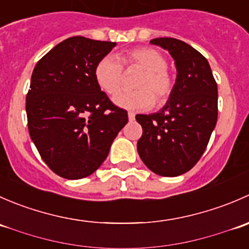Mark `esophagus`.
Returning a JSON list of instances; mask_svg holds the SVG:
<instances>
[{
	"mask_svg": "<svg viewBox=\"0 0 249 249\" xmlns=\"http://www.w3.org/2000/svg\"><path fill=\"white\" fill-rule=\"evenodd\" d=\"M127 117H129L130 122H132V120H135V113L129 112V113H127Z\"/></svg>",
	"mask_w": 249,
	"mask_h": 249,
	"instance_id": "1",
	"label": "esophagus"
}]
</instances>
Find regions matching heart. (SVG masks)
Segmentation results:
<instances>
[{"mask_svg": "<svg viewBox=\"0 0 249 249\" xmlns=\"http://www.w3.org/2000/svg\"><path fill=\"white\" fill-rule=\"evenodd\" d=\"M139 70L141 74L135 82L136 91L123 92L114 99L118 106L132 110H145L155 104L162 106L169 101L175 89V76L167 69V59L161 52L152 47L129 49L100 60L94 70L97 85L109 96L120 91L124 83V70Z\"/></svg>", "mask_w": 249, "mask_h": 249, "instance_id": "heart-1", "label": "heart"}]
</instances>
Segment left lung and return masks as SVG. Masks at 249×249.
<instances>
[{
  "label": "left lung",
  "instance_id": "8db88e82",
  "mask_svg": "<svg viewBox=\"0 0 249 249\" xmlns=\"http://www.w3.org/2000/svg\"><path fill=\"white\" fill-rule=\"evenodd\" d=\"M150 43L169 50L177 79L164 108L136 115L143 130L137 150L150 171L176 177L193 169L207 147L218 118L217 83L207 59L185 42L160 37Z\"/></svg>",
  "mask_w": 249,
  "mask_h": 249
}]
</instances>
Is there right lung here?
<instances>
[{
	"mask_svg": "<svg viewBox=\"0 0 249 249\" xmlns=\"http://www.w3.org/2000/svg\"><path fill=\"white\" fill-rule=\"evenodd\" d=\"M115 46L83 36L70 37L35 66L26 95L27 126L50 170L67 179L94 173L127 123V112L101 91L97 62Z\"/></svg>",
	"mask_w": 249,
	"mask_h": 249,
	"instance_id": "add662e5",
	"label": "right lung"
}]
</instances>
